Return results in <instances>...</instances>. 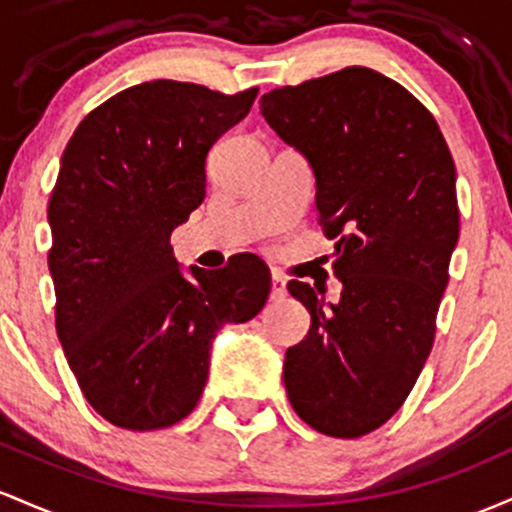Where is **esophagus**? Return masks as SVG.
I'll use <instances>...</instances> for the list:
<instances>
[{
	"label": "esophagus",
	"mask_w": 512,
	"mask_h": 512,
	"mask_svg": "<svg viewBox=\"0 0 512 512\" xmlns=\"http://www.w3.org/2000/svg\"><path fill=\"white\" fill-rule=\"evenodd\" d=\"M287 295V283L280 273H273V287H271V297L273 300H283Z\"/></svg>",
	"instance_id": "obj_1"
}]
</instances>
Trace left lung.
I'll list each match as a JSON object with an SVG mask.
<instances>
[{
    "instance_id": "obj_1",
    "label": "left lung",
    "mask_w": 512,
    "mask_h": 512,
    "mask_svg": "<svg viewBox=\"0 0 512 512\" xmlns=\"http://www.w3.org/2000/svg\"><path fill=\"white\" fill-rule=\"evenodd\" d=\"M261 113L312 166L343 285L326 304L287 283L312 314L285 353L287 396L319 433L360 438L399 411L433 348L459 239L455 162L428 108L367 67L268 91Z\"/></svg>"
}]
</instances>
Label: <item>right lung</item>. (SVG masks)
Segmentation results:
<instances>
[{
    "mask_svg": "<svg viewBox=\"0 0 512 512\" xmlns=\"http://www.w3.org/2000/svg\"><path fill=\"white\" fill-rule=\"evenodd\" d=\"M154 79L111 96L67 142L48 203L55 329L91 406L128 430L169 428L195 409L225 324L263 309L256 256L183 275L169 239L205 198V157L254 106Z\"/></svg>",
    "mask_w": 512,
    "mask_h": 512,
    "instance_id": "right-lung-1",
    "label": "right lung"
}]
</instances>
